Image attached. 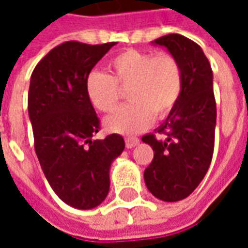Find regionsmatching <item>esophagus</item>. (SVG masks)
I'll list each match as a JSON object with an SVG mask.
<instances>
[{
    "label": "esophagus",
    "instance_id": "obj_1",
    "mask_svg": "<svg viewBox=\"0 0 248 248\" xmlns=\"http://www.w3.org/2000/svg\"><path fill=\"white\" fill-rule=\"evenodd\" d=\"M124 142H126V147H127V149H133V147H135V146L140 143V140L135 138V137H127V138L124 140Z\"/></svg>",
    "mask_w": 248,
    "mask_h": 248
}]
</instances>
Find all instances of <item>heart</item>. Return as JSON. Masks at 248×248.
<instances>
[{"label":"heart","mask_w":248,"mask_h":248,"mask_svg":"<svg viewBox=\"0 0 248 248\" xmlns=\"http://www.w3.org/2000/svg\"><path fill=\"white\" fill-rule=\"evenodd\" d=\"M127 89L129 105L106 121L108 130L135 134L149 127L153 119L166 118L177 106L183 90V70L178 58L169 51L127 49L108 62V74L92 71L85 92L93 108L105 114L118 108Z\"/></svg>","instance_id":"1"}]
</instances>
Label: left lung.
<instances>
[{
	"label": "left lung",
	"instance_id": "8db88e82",
	"mask_svg": "<svg viewBox=\"0 0 248 248\" xmlns=\"http://www.w3.org/2000/svg\"><path fill=\"white\" fill-rule=\"evenodd\" d=\"M181 62L183 90L177 106L155 134L142 137L153 147L154 158L145 170L149 191L165 202L187 198L206 175L214 154L217 103L213 70L201 46L181 34L154 41Z\"/></svg>",
	"mask_w": 248,
	"mask_h": 248
}]
</instances>
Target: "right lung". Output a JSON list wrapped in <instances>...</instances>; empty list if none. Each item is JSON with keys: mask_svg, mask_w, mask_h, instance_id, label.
<instances>
[{"mask_svg": "<svg viewBox=\"0 0 248 248\" xmlns=\"http://www.w3.org/2000/svg\"><path fill=\"white\" fill-rule=\"evenodd\" d=\"M114 45L63 42L37 63L30 78L35 154L53 191L79 210L97 207L108 197L111 162L124 149L119 134L92 140L101 127L85 92L87 76Z\"/></svg>", "mask_w": 248, "mask_h": 248, "instance_id": "1", "label": "right lung"}]
</instances>
